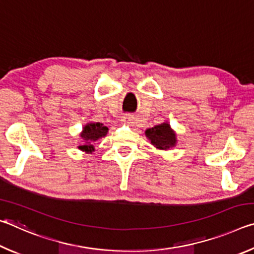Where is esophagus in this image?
Masks as SVG:
<instances>
[{"label":"esophagus","instance_id":"obj_1","mask_svg":"<svg viewBox=\"0 0 254 254\" xmlns=\"http://www.w3.org/2000/svg\"><path fill=\"white\" fill-rule=\"evenodd\" d=\"M133 120V115L132 114H124L122 117V122H126V123H128L131 122Z\"/></svg>","mask_w":254,"mask_h":254}]
</instances>
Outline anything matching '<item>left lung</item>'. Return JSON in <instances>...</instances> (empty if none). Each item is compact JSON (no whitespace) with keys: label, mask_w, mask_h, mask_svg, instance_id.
<instances>
[{"label":"left lung","mask_w":254,"mask_h":254,"mask_svg":"<svg viewBox=\"0 0 254 254\" xmlns=\"http://www.w3.org/2000/svg\"><path fill=\"white\" fill-rule=\"evenodd\" d=\"M145 134L151 140V143L158 149H169L176 143V134L171 131L169 124L162 123L148 128Z\"/></svg>","instance_id":"1"}]
</instances>
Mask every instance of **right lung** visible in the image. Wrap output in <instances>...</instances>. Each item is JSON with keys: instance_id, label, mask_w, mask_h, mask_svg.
Returning a JSON list of instances; mask_svg holds the SVG:
<instances>
[{"instance_id": "right-lung-1", "label": "right lung", "mask_w": 254, "mask_h": 254, "mask_svg": "<svg viewBox=\"0 0 254 254\" xmlns=\"http://www.w3.org/2000/svg\"><path fill=\"white\" fill-rule=\"evenodd\" d=\"M107 131H109V128L103 126L100 122L89 123L87 126H85L80 136L86 141V144L80 145L79 149L86 152L94 151V145L92 144V142L101 139L102 136H105Z\"/></svg>"}]
</instances>
